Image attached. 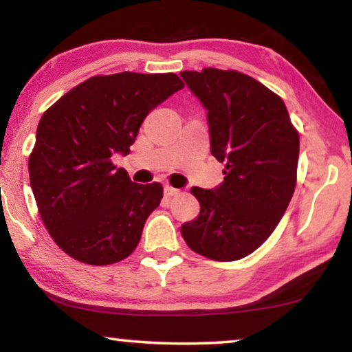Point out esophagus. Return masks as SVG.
<instances>
[{"label":"esophagus","instance_id":"obj_1","mask_svg":"<svg viewBox=\"0 0 352 352\" xmlns=\"http://www.w3.org/2000/svg\"><path fill=\"white\" fill-rule=\"evenodd\" d=\"M178 192H180V189L172 188V186H169V184H166V186H164V195H166V197H172V195H177Z\"/></svg>","mask_w":352,"mask_h":352}]
</instances>
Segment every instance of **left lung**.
I'll return each mask as SVG.
<instances>
[{
	"label": "left lung",
	"mask_w": 352,
	"mask_h": 352,
	"mask_svg": "<svg viewBox=\"0 0 352 352\" xmlns=\"http://www.w3.org/2000/svg\"><path fill=\"white\" fill-rule=\"evenodd\" d=\"M180 76L208 111L212 157L225 163L219 186L190 189L200 212L182 236L195 253L237 261L267 241L287 210L300 136L283 99L253 77L216 68Z\"/></svg>",
	"instance_id": "8db88e82"
}]
</instances>
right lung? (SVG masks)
<instances>
[{"label": "right lung", "instance_id": "obj_1", "mask_svg": "<svg viewBox=\"0 0 352 352\" xmlns=\"http://www.w3.org/2000/svg\"><path fill=\"white\" fill-rule=\"evenodd\" d=\"M183 87L174 73L94 76L41 116L29 178L46 230L71 258L109 265L138 245L163 188L132 182L111 157L127 155L148 113Z\"/></svg>", "mask_w": 352, "mask_h": 352}]
</instances>
